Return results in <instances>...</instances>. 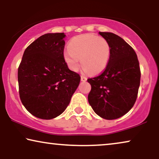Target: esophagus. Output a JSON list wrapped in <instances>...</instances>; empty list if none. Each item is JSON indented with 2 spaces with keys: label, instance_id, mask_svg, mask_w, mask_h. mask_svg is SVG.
I'll return each mask as SVG.
<instances>
[{
  "label": "esophagus",
  "instance_id": "obj_1",
  "mask_svg": "<svg viewBox=\"0 0 159 159\" xmlns=\"http://www.w3.org/2000/svg\"><path fill=\"white\" fill-rule=\"evenodd\" d=\"M87 77H84V76H81V81L82 82H86L87 81Z\"/></svg>",
  "mask_w": 159,
  "mask_h": 159
}]
</instances>
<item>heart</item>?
<instances>
[{"label":"heart","mask_w":159,"mask_h":159,"mask_svg":"<svg viewBox=\"0 0 159 159\" xmlns=\"http://www.w3.org/2000/svg\"><path fill=\"white\" fill-rule=\"evenodd\" d=\"M69 47L64 50V58L71 71L79 70L81 62L84 72L93 75L102 72L107 66L111 47L104 38L93 34H80L71 39Z\"/></svg>","instance_id":"b5f03b06"}]
</instances>
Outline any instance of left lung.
<instances>
[{
    "label": "left lung",
    "mask_w": 159,
    "mask_h": 159,
    "mask_svg": "<svg viewBox=\"0 0 159 159\" xmlns=\"http://www.w3.org/2000/svg\"><path fill=\"white\" fill-rule=\"evenodd\" d=\"M99 34L109 43L110 58L103 73L90 78L88 102L96 114L112 120L127 114L133 107L140 82L138 56L133 48L111 32Z\"/></svg>",
    "instance_id": "left-lung-1"
}]
</instances>
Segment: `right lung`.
Returning <instances> with one entry per match:
<instances>
[{
    "label": "right lung",
    "instance_id": "obj_1",
    "mask_svg": "<svg viewBox=\"0 0 159 159\" xmlns=\"http://www.w3.org/2000/svg\"><path fill=\"white\" fill-rule=\"evenodd\" d=\"M64 33H47L24 52L18 69L19 96L30 114L42 119L64 111L77 90L80 76L64 58Z\"/></svg>",
    "mask_w": 159,
    "mask_h": 159
}]
</instances>
